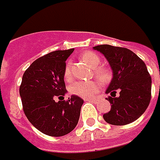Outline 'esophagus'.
<instances>
[{
    "instance_id": "34e87169",
    "label": "esophagus",
    "mask_w": 160,
    "mask_h": 160,
    "mask_svg": "<svg viewBox=\"0 0 160 160\" xmlns=\"http://www.w3.org/2000/svg\"><path fill=\"white\" fill-rule=\"evenodd\" d=\"M84 100L89 101V102H94V103H96V102H98V99H96V98H85Z\"/></svg>"
}]
</instances>
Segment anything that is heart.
I'll use <instances>...</instances> for the list:
<instances>
[{"label":"heart","mask_w":160,"mask_h":160,"mask_svg":"<svg viewBox=\"0 0 160 160\" xmlns=\"http://www.w3.org/2000/svg\"><path fill=\"white\" fill-rule=\"evenodd\" d=\"M80 58L88 66L93 69V73L97 79L105 83L108 82L111 77V72L107 67L99 66L101 59L98 54L91 51H86L80 54ZM63 77L66 82H70L72 80L70 65L65 67ZM98 90V84L94 81H77L70 87V93L83 98H92Z\"/></svg>","instance_id":"1"}]
</instances>
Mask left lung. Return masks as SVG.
I'll use <instances>...</instances> for the list:
<instances>
[{"mask_svg":"<svg viewBox=\"0 0 160 160\" xmlns=\"http://www.w3.org/2000/svg\"><path fill=\"white\" fill-rule=\"evenodd\" d=\"M108 60L112 79L106 93L111 110L103 119L112 125L132 123L145 112L151 98V77L145 62L129 49L108 44L93 47ZM117 91L119 96L116 97Z\"/></svg>","mask_w":160,"mask_h":160,"instance_id":"1","label":"left lung"}]
</instances>
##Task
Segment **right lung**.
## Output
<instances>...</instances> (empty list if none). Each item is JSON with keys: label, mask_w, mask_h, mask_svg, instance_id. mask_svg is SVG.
I'll return each instance as SVG.
<instances>
[{"label": "right lung", "mask_w": 160, "mask_h": 160, "mask_svg": "<svg viewBox=\"0 0 160 160\" xmlns=\"http://www.w3.org/2000/svg\"><path fill=\"white\" fill-rule=\"evenodd\" d=\"M73 51H54L35 60L22 78L19 94L24 114L35 128L48 136L68 134L80 118L83 99L76 95L67 101L61 99L67 92L63 77L66 61Z\"/></svg>", "instance_id": "add662e5"}]
</instances>
